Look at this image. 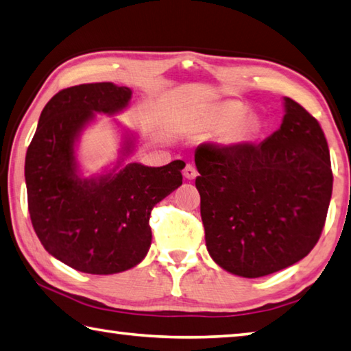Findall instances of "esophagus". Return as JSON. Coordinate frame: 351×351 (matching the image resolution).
Masks as SVG:
<instances>
[{"mask_svg":"<svg viewBox=\"0 0 351 351\" xmlns=\"http://www.w3.org/2000/svg\"><path fill=\"white\" fill-rule=\"evenodd\" d=\"M182 173H184V176L187 178V180H195V178L197 176V170H196V167L193 164H187L186 167H184V170H182Z\"/></svg>","mask_w":351,"mask_h":351,"instance_id":"34e87169","label":"esophagus"}]
</instances>
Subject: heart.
Wrapping results in <instances>:
<instances>
[{
  "mask_svg": "<svg viewBox=\"0 0 351 351\" xmlns=\"http://www.w3.org/2000/svg\"><path fill=\"white\" fill-rule=\"evenodd\" d=\"M242 114H244V107L238 103H224L216 107L213 110L212 117H210V121L218 125H230L234 124L238 119H241ZM245 130L242 125H237L233 127L227 132L226 135V141L228 143H234L239 141V139L244 138Z\"/></svg>",
  "mask_w": 351,
  "mask_h": 351,
  "instance_id": "heart-1",
  "label": "heart"
}]
</instances>
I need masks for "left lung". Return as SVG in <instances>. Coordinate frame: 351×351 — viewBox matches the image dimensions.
<instances>
[{"instance_id": "obj_1", "label": "left lung", "mask_w": 351, "mask_h": 351, "mask_svg": "<svg viewBox=\"0 0 351 351\" xmlns=\"http://www.w3.org/2000/svg\"><path fill=\"white\" fill-rule=\"evenodd\" d=\"M284 101L281 129L263 144L202 143L195 152L207 250L238 276L296 264L326 226L333 190L326 135L301 104Z\"/></svg>"}]
</instances>
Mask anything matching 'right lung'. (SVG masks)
I'll list each match as a JSON object with an SVG mask.
<instances>
[{
	"label": "right lung",
	"mask_w": 351,
	"mask_h": 351,
	"mask_svg": "<svg viewBox=\"0 0 351 351\" xmlns=\"http://www.w3.org/2000/svg\"><path fill=\"white\" fill-rule=\"evenodd\" d=\"M132 90L112 82L62 88L41 112L25 154L30 221L43 247L72 269L113 275L141 263L152 242L150 213L182 184L181 159L162 167L127 164L98 180L76 175L73 143L93 112L114 113Z\"/></svg>",
	"instance_id": "1"
}]
</instances>
